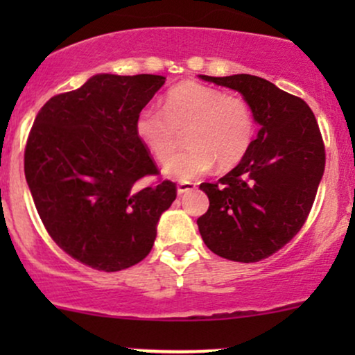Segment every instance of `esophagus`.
<instances>
[{"instance_id": "esophagus-1", "label": "esophagus", "mask_w": 355, "mask_h": 355, "mask_svg": "<svg viewBox=\"0 0 355 355\" xmlns=\"http://www.w3.org/2000/svg\"><path fill=\"white\" fill-rule=\"evenodd\" d=\"M193 189H195V183H191V182H180L177 185V193L178 195L189 193V191H191Z\"/></svg>"}]
</instances>
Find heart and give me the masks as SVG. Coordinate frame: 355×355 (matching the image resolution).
Listing matches in <instances>:
<instances>
[{"mask_svg": "<svg viewBox=\"0 0 355 355\" xmlns=\"http://www.w3.org/2000/svg\"><path fill=\"white\" fill-rule=\"evenodd\" d=\"M185 132L190 148L164 168L165 175L183 182L209 172L214 162L220 170L237 165L254 140L255 116L242 96L187 81L170 89L164 112L146 107L135 121L138 140L158 162L177 152Z\"/></svg>", "mask_w": 355, "mask_h": 355, "instance_id": "heart-1", "label": "heart"}]
</instances>
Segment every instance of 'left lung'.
Masks as SVG:
<instances>
[{
	"instance_id": "left-lung-1",
	"label": "left lung",
	"mask_w": 355,
	"mask_h": 355,
	"mask_svg": "<svg viewBox=\"0 0 355 355\" xmlns=\"http://www.w3.org/2000/svg\"><path fill=\"white\" fill-rule=\"evenodd\" d=\"M198 78L239 92L260 126L234 170L200 185L210 205L198 230L214 254L259 262L291 242L307 220L325 168L319 125L302 98L259 76Z\"/></svg>"
}]
</instances>
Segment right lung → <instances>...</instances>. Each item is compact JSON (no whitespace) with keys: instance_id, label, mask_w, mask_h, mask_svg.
Returning <instances> with one entry per match:
<instances>
[{"instance_id":"obj_1","label":"right lung","mask_w":355,"mask_h":355,"mask_svg":"<svg viewBox=\"0 0 355 355\" xmlns=\"http://www.w3.org/2000/svg\"><path fill=\"white\" fill-rule=\"evenodd\" d=\"M165 83L160 75L100 73L53 96L35 118L24 177L43 225L85 266L118 272L144 260L177 187L137 185L158 170L135 121Z\"/></svg>"}]
</instances>
